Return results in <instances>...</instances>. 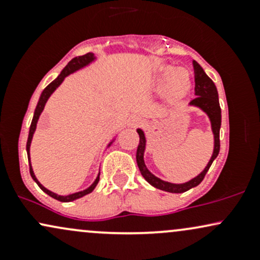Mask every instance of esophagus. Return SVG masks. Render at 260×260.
Segmentation results:
<instances>
[{"mask_svg": "<svg viewBox=\"0 0 260 260\" xmlns=\"http://www.w3.org/2000/svg\"><path fill=\"white\" fill-rule=\"evenodd\" d=\"M142 118H139V117H132L129 120V126L131 127H133V128H136V127H138V126H140V124H142Z\"/></svg>", "mask_w": 260, "mask_h": 260, "instance_id": "obj_1", "label": "esophagus"}]
</instances>
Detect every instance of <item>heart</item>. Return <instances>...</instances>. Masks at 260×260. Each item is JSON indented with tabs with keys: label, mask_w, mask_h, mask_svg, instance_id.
Masks as SVG:
<instances>
[{
	"label": "heart",
	"mask_w": 260,
	"mask_h": 260,
	"mask_svg": "<svg viewBox=\"0 0 260 260\" xmlns=\"http://www.w3.org/2000/svg\"><path fill=\"white\" fill-rule=\"evenodd\" d=\"M156 86L164 89L168 86L170 100H181L192 88V78L187 70L176 68L174 66H165L160 70L156 78Z\"/></svg>",
	"instance_id": "b5f03b06"
}]
</instances>
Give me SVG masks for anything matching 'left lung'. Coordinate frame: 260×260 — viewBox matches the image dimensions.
<instances>
[{"mask_svg": "<svg viewBox=\"0 0 260 260\" xmlns=\"http://www.w3.org/2000/svg\"><path fill=\"white\" fill-rule=\"evenodd\" d=\"M193 70H194V91L197 96L189 103V105H194L201 107V109L209 116L211 122V129L214 133V153L210 161L208 162L207 168L203 170L201 175H198L193 180L186 182V183L175 184L165 182L160 178L155 177L150 171L147 169L144 164V150H145V137L142 129H137L139 134V144L137 149V164L140 170V174L147 180L151 186L157 188V189L165 190L170 193H183L187 192L190 188L197 187L201 182L204 180L208 170L210 169L213 161L216 159L220 151V127H221V109L219 104V95H217L216 86L214 82L205 74L204 70L201 67L198 62L193 61Z\"/></svg>", "mask_w": 260, "mask_h": 260, "instance_id": "obj_1", "label": "left lung"}]
</instances>
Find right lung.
Masks as SVG:
<instances>
[{"mask_svg":"<svg viewBox=\"0 0 260 260\" xmlns=\"http://www.w3.org/2000/svg\"><path fill=\"white\" fill-rule=\"evenodd\" d=\"M94 58H95L94 55H92L91 52H89V53H85V55H83V56H78V57H74L73 59H71V61L68 62V64L66 66L63 70H62L61 74H59L57 78L53 80V82L50 83V84L47 85L46 88L44 89V91L41 92V96H40V99H39V103H38V105H37V109H35L34 117H32V121H31V124H30V129H29L28 142H26V153H28L29 170H30V175H31L32 180L37 182L38 186L40 187L41 189H43L44 192L46 193V194H49L50 197H52V198L57 199V201H59V202H72V201H76V199L80 198V197L86 196V194H89V193H91L92 190H94V188L96 187L98 182H99L100 174L98 175L96 180H95L94 183H92L91 186L88 188V189L82 190V192H78V193H73V194L66 196V197L55 194V193L51 192V190L46 189V188H45V187L43 186V184H41L40 182H39V181L37 180V177H35L34 172H32L31 165H30V155H29V148H30V143H31L32 134H34V132H35V128H37V123H38V120H39V116H40V113L43 112V110H44V107H45V104H46V101H47V99H49V98H50V95H51L52 92L55 91V89L57 88V86H58L59 84H61L62 82H63V79L66 78V77L68 76V74L76 72V71L79 70V68H82V67H84V66L89 64L91 61H94Z\"/></svg>","mask_w":260,"mask_h":260,"instance_id":"1","label":"right lung"}]
</instances>
